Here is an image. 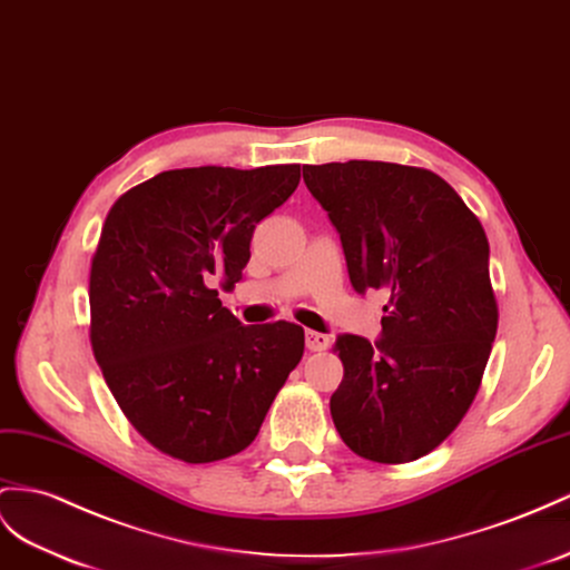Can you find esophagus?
Instances as JSON below:
<instances>
[{
	"instance_id": "esophagus-1",
	"label": "esophagus",
	"mask_w": 570,
	"mask_h": 570,
	"mask_svg": "<svg viewBox=\"0 0 570 570\" xmlns=\"http://www.w3.org/2000/svg\"><path fill=\"white\" fill-rule=\"evenodd\" d=\"M305 346H308L311 352H325V348L330 346V337L323 332L308 330V332H305Z\"/></svg>"
}]
</instances>
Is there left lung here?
Returning <instances> with one entry per match:
<instances>
[{"label":"left lung","instance_id":"obj_1","mask_svg":"<svg viewBox=\"0 0 570 570\" xmlns=\"http://www.w3.org/2000/svg\"><path fill=\"white\" fill-rule=\"evenodd\" d=\"M303 180L340 230L352 286L390 296L381 342H334V426L366 460L424 458L472 406L499 330L487 233L426 168L346 160L303 166Z\"/></svg>","mask_w":570,"mask_h":570}]
</instances>
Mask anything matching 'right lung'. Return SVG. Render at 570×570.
I'll return each instance as SVG.
<instances>
[{
	"mask_svg": "<svg viewBox=\"0 0 570 570\" xmlns=\"http://www.w3.org/2000/svg\"><path fill=\"white\" fill-rule=\"evenodd\" d=\"M298 180V164L164 170L106 216L91 348L129 424L164 455L204 464L245 450L298 366L303 327L240 325L214 288L243 279L255 226Z\"/></svg>",
	"mask_w": 570,
	"mask_h": 570,
	"instance_id": "add662e5",
	"label": "right lung"
}]
</instances>
